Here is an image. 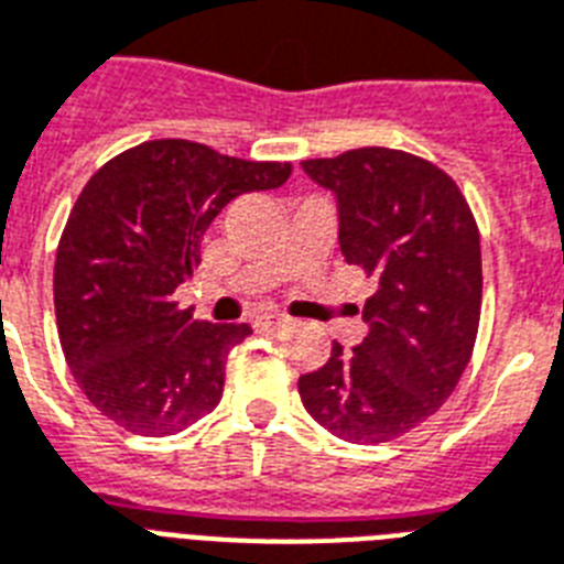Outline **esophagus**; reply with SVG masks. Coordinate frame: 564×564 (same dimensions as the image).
<instances>
[{"mask_svg": "<svg viewBox=\"0 0 564 564\" xmlns=\"http://www.w3.org/2000/svg\"><path fill=\"white\" fill-rule=\"evenodd\" d=\"M288 323H291V321H288L285 314H264V317L259 321V326H261V329L279 332V329H285Z\"/></svg>", "mask_w": 564, "mask_h": 564, "instance_id": "esophagus-1", "label": "esophagus"}]
</instances>
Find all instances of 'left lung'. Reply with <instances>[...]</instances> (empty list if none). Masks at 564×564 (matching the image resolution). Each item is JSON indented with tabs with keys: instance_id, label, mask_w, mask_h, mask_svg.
Here are the masks:
<instances>
[{
	"instance_id": "obj_1",
	"label": "left lung",
	"mask_w": 564,
	"mask_h": 564,
	"mask_svg": "<svg viewBox=\"0 0 564 564\" xmlns=\"http://www.w3.org/2000/svg\"><path fill=\"white\" fill-rule=\"evenodd\" d=\"M338 205L347 264L373 276L359 347L332 344L323 368L300 377V400L323 430L382 444L414 430L459 386L482 305L474 214L430 161L386 147L303 161Z\"/></svg>"
}]
</instances>
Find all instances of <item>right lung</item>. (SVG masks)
<instances>
[{"label":"right lung","mask_w":564,"mask_h":564,"mask_svg":"<svg viewBox=\"0 0 564 564\" xmlns=\"http://www.w3.org/2000/svg\"><path fill=\"white\" fill-rule=\"evenodd\" d=\"M291 164L194 141H147L78 194L55 259L64 359L90 403L138 435H176L223 397L226 356L250 323H199L173 303L205 229L235 196L285 185Z\"/></svg>","instance_id":"right-lung-1"}]
</instances>
